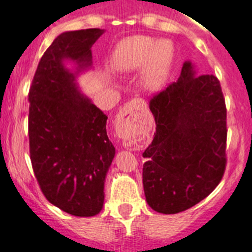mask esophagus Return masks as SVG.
I'll list each match as a JSON object with an SVG mask.
<instances>
[{
  "instance_id": "esophagus-1",
  "label": "esophagus",
  "mask_w": 252,
  "mask_h": 252,
  "mask_svg": "<svg viewBox=\"0 0 252 252\" xmlns=\"http://www.w3.org/2000/svg\"><path fill=\"white\" fill-rule=\"evenodd\" d=\"M138 102L139 101H136V99H133V101H130L129 103H126V106H124L123 108L119 111L117 118L118 119H130L131 117H133L134 108H135V104L138 103Z\"/></svg>"
}]
</instances>
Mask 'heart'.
<instances>
[{"label": "heart", "mask_w": 252, "mask_h": 252, "mask_svg": "<svg viewBox=\"0 0 252 252\" xmlns=\"http://www.w3.org/2000/svg\"><path fill=\"white\" fill-rule=\"evenodd\" d=\"M172 60V46L166 41L158 43L144 35L122 41L113 54L112 64L119 71L144 69V82L149 89H158L166 80Z\"/></svg>", "instance_id": "obj_1"}]
</instances>
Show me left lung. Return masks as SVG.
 <instances>
[{
  "mask_svg": "<svg viewBox=\"0 0 252 252\" xmlns=\"http://www.w3.org/2000/svg\"><path fill=\"white\" fill-rule=\"evenodd\" d=\"M156 131L143 153L145 198L154 211L176 214L196 206L219 185L226 166V107L214 75L189 61L177 82L153 96Z\"/></svg>",
  "mask_w": 252,
  "mask_h": 252,
  "instance_id": "1",
  "label": "left lung"
}]
</instances>
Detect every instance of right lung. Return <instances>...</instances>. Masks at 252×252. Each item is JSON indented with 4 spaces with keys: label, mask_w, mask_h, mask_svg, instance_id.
<instances>
[{
    "label": "right lung",
    "mask_w": 252,
    "mask_h": 252,
    "mask_svg": "<svg viewBox=\"0 0 252 252\" xmlns=\"http://www.w3.org/2000/svg\"><path fill=\"white\" fill-rule=\"evenodd\" d=\"M99 28L63 33L39 61L28 94L29 154L45 198L76 217H94L104 201V180L116 154L108 117L80 94L64 59L91 66Z\"/></svg>",
    "instance_id": "right-lung-1"
}]
</instances>
